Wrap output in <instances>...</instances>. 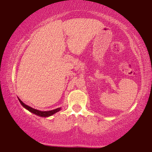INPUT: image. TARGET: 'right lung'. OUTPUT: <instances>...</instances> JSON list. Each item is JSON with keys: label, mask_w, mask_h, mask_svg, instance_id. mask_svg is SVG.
Returning a JSON list of instances; mask_svg holds the SVG:
<instances>
[{"label": "right lung", "mask_w": 152, "mask_h": 152, "mask_svg": "<svg viewBox=\"0 0 152 152\" xmlns=\"http://www.w3.org/2000/svg\"><path fill=\"white\" fill-rule=\"evenodd\" d=\"M18 100H19L20 103L21 104V105L23 106V107L24 108H26V109H28L29 111H30L31 113L35 114V115L41 116V117H49V116L53 115V114H55V113H57V112L59 111L60 110H61V108H57V109L52 110V111H39V110L33 109V108L29 107V106H28V105H26V104H24L23 102L20 100L19 98H18Z\"/></svg>", "instance_id": "right-lung-1"}]
</instances>
